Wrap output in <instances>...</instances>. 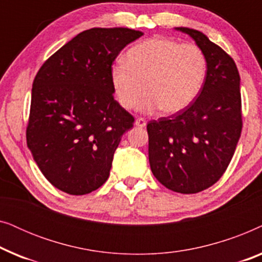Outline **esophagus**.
I'll return each mask as SVG.
<instances>
[{
  "instance_id": "obj_1",
  "label": "esophagus",
  "mask_w": 262,
  "mask_h": 262,
  "mask_svg": "<svg viewBox=\"0 0 262 262\" xmlns=\"http://www.w3.org/2000/svg\"><path fill=\"white\" fill-rule=\"evenodd\" d=\"M135 125H136V126H138V127H144L146 125V121H145L144 118H138V119H136Z\"/></svg>"
}]
</instances>
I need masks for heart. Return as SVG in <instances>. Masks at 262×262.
<instances>
[{"instance_id": "heart-1", "label": "heart", "mask_w": 262, "mask_h": 262, "mask_svg": "<svg viewBox=\"0 0 262 262\" xmlns=\"http://www.w3.org/2000/svg\"><path fill=\"white\" fill-rule=\"evenodd\" d=\"M207 60L195 44L154 37L128 50L125 60L111 68V81L118 101L132 110L145 98L141 110L167 114L181 112L198 96L206 77Z\"/></svg>"}]
</instances>
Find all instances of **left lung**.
I'll return each mask as SVG.
<instances>
[{
	"label": "left lung",
	"instance_id": "8db88e82",
	"mask_svg": "<svg viewBox=\"0 0 262 262\" xmlns=\"http://www.w3.org/2000/svg\"><path fill=\"white\" fill-rule=\"evenodd\" d=\"M194 39L207 60L205 82L181 112L149 121V162L170 191L192 194L220 180L242 131L239 74L234 59L202 32L177 27Z\"/></svg>",
	"mask_w": 262,
	"mask_h": 262
}]
</instances>
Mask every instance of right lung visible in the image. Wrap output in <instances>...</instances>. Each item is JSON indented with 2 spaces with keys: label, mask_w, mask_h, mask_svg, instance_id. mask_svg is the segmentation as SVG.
<instances>
[{
  "label": "right lung",
  "mask_w": 262,
  "mask_h": 262,
  "mask_svg": "<svg viewBox=\"0 0 262 262\" xmlns=\"http://www.w3.org/2000/svg\"><path fill=\"white\" fill-rule=\"evenodd\" d=\"M142 35L125 27L83 31L35 75L27 146L50 184L68 194L105 184L121 136L134 126L135 118L114 100L111 68Z\"/></svg>",
  "instance_id": "right-lung-1"
}]
</instances>
